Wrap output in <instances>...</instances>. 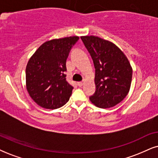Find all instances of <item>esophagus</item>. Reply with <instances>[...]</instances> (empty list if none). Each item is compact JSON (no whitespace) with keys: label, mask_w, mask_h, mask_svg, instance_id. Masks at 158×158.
I'll use <instances>...</instances> for the list:
<instances>
[{"label":"esophagus","mask_w":158,"mask_h":158,"mask_svg":"<svg viewBox=\"0 0 158 158\" xmlns=\"http://www.w3.org/2000/svg\"><path fill=\"white\" fill-rule=\"evenodd\" d=\"M83 85H84L83 81H79V82H77V85L79 86V87H81V86H83Z\"/></svg>","instance_id":"34e87169"}]
</instances>
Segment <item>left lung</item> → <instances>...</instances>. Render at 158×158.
I'll use <instances>...</instances> for the list:
<instances>
[{
  "label": "left lung",
  "instance_id": "left-lung-1",
  "mask_svg": "<svg viewBox=\"0 0 158 158\" xmlns=\"http://www.w3.org/2000/svg\"><path fill=\"white\" fill-rule=\"evenodd\" d=\"M95 69V92L89 97L94 105L108 109L126 97L133 70L128 60L114 44L94 35L81 36Z\"/></svg>",
  "mask_w": 158,
  "mask_h": 158
}]
</instances>
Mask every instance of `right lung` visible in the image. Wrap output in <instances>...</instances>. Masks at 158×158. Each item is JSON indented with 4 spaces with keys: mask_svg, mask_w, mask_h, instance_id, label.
<instances>
[{
    "mask_svg": "<svg viewBox=\"0 0 158 158\" xmlns=\"http://www.w3.org/2000/svg\"><path fill=\"white\" fill-rule=\"evenodd\" d=\"M79 38L65 37L46 41L26 66V88L40 106L55 109L65 105L73 87L66 80V60Z\"/></svg>",
    "mask_w": 158,
    "mask_h": 158,
    "instance_id": "1",
    "label": "right lung"
}]
</instances>
